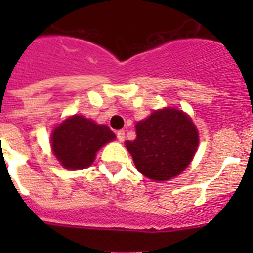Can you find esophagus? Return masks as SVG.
Wrapping results in <instances>:
<instances>
[{"label": "esophagus", "instance_id": "esophagus-1", "mask_svg": "<svg viewBox=\"0 0 253 253\" xmlns=\"http://www.w3.org/2000/svg\"><path fill=\"white\" fill-rule=\"evenodd\" d=\"M116 138H118V140L119 142H123L125 138V131L124 130H118L116 131Z\"/></svg>", "mask_w": 253, "mask_h": 253}]
</instances>
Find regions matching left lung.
I'll use <instances>...</instances> for the list:
<instances>
[{
	"instance_id": "8db88e82",
	"label": "left lung",
	"mask_w": 253,
	"mask_h": 253,
	"mask_svg": "<svg viewBox=\"0 0 253 253\" xmlns=\"http://www.w3.org/2000/svg\"><path fill=\"white\" fill-rule=\"evenodd\" d=\"M137 138L126 140L135 167L154 181H166L180 175L193 160L199 135L191 119L176 109L154 111L137 123Z\"/></svg>"
}]
</instances>
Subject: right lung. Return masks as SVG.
Returning <instances> with one entry per match:
<instances>
[{
  "instance_id": "1",
  "label": "right lung",
  "mask_w": 253,
  "mask_h": 253,
  "mask_svg": "<svg viewBox=\"0 0 253 253\" xmlns=\"http://www.w3.org/2000/svg\"><path fill=\"white\" fill-rule=\"evenodd\" d=\"M114 139L115 134L109 126L75 115L54 129L51 134V148L62 166L69 169H82L93 162L96 152Z\"/></svg>"
}]
</instances>
